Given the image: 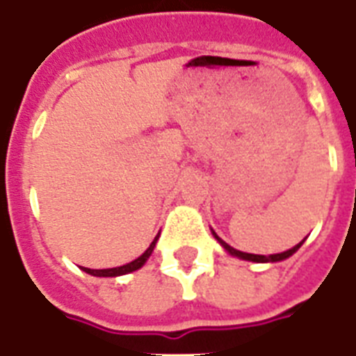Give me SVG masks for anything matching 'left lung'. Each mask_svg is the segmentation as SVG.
Masks as SVG:
<instances>
[{
	"label": "left lung",
	"mask_w": 356,
	"mask_h": 356,
	"mask_svg": "<svg viewBox=\"0 0 356 356\" xmlns=\"http://www.w3.org/2000/svg\"><path fill=\"white\" fill-rule=\"evenodd\" d=\"M212 234H214V238H216L218 242L222 243V248L225 249L227 253H231L233 257H238V259H242V260H251V262H279V260H284L288 259V257H292V254L301 248V243H303V242H299L298 245H293V248L288 249V251H282V253H275V254H270V257H266V254H253V253H243V251H238V249L231 248L229 243L223 242L222 238L218 236L214 231H212Z\"/></svg>",
	"instance_id": "8db88e82"
}]
</instances>
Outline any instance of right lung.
Masks as SVG:
<instances>
[{
    "instance_id": "obj_1",
    "label": "right lung",
    "mask_w": 356,
    "mask_h": 356,
    "mask_svg": "<svg viewBox=\"0 0 356 356\" xmlns=\"http://www.w3.org/2000/svg\"><path fill=\"white\" fill-rule=\"evenodd\" d=\"M156 240H159V234H156L155 240L149 243V248L145 249L138 259H134L133 262H129V264H123L120 266V268H108V270H90V268H83V271H86V273H90V275H96V277H118V275H125V273H131V271L140 270V268L145 264V260L149 259V254L153 253Z\"/></svg>"
}]
</instances>
